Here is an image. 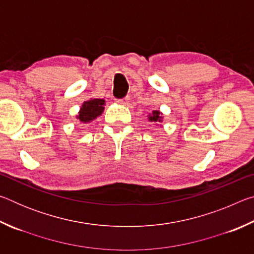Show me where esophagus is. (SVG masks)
<instances>
[{"label": "esophagus", "instance_id": "esophagus-1", "mask_svg": "<svg viewBox=\"0 0 254 254\" xmlns=\"http://www.w3.org/2000/svg\"><path fill=\"white\" fill-rule=\"evenodd\" d=\"M128 102H130V97L128 96H126L123 98H119V100H117V103H119V104H123V105H127Z\"/></svg>", "mask_w": 254, "mask_h": 254}]
</instances>
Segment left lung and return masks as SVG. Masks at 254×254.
Instances as JSON below:
<instances>
[{"mask_svg":"<svg viewBox=\"0 0 254 254\" xmlns=\"http://www.w3.org/2000/svg\"><path fill=\"white\" fill-rule=\"evenodd\" d=\"M160 112L159 111H153L151 115H149V121L151 122H161L162 117H160Z\"/></svg>","mask_w":254,"mask_h":254,"instance_id":"left-lung-1","label":"left lung"}]
</instances>
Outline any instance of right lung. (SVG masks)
Wrapping results in <instances>:
<instances>
[{
  "mask_svg": "<svg viewBox=\"0 0 254 254\" xmlns=\"http://www.w3.org/2000/svg\"><path fill=\"white\" fill-rule=\"evenodd\" d=\"M104 104L105 101L101 98H93V100L84 102L79 110V114L77 115V119L81 123H89L103 113Z\"/></svg>",
  "mask_w": 254,
  "mask_h": 254,
  "instance_id": "obj_1",
  "label": "right lung"
}]
</instances>
